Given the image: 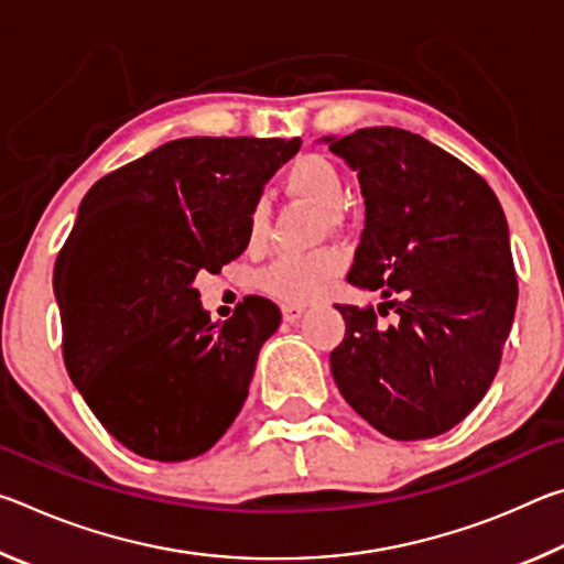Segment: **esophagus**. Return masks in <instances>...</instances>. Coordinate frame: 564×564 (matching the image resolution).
<instances>
[{"mask_svg": "<svg viewBox=\"0 0 564 564\" xmlns=\"http://www.w3.org/2000/svg\"><path fill=\"white\" fill-rule=\"evenodd\" d=\"M281 311H283V321H285V323H295V321H299V318L303 316V311H305V308H303V305L285 303Z\"/></svg>", "mask_w": 564, "mask_h": 564, "instance_id": "esophagus-1", "label": "esophagus"}]
</instances>
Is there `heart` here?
I'll return each mask as SVG.
<instances>
[{"label":"heart","mask_w":564,"mask_h":564,"mask_svg":"<svg viewBox=\"0 0 564 564\" xmlns=\"http://www.w3.org/2000/svg\"><path fill=\"white\" fill-rule=\"evenodd\" d=\"M285 194L301 202L333 212L343 198V176L330 159L321 154H303L285 169ZM265 208L253 206L248 216V238L256 243L265 234ZM343 271V256L338 251L313 253H283L261 273V289L273 299L285 303L316 301L326 285Z\"/></svg>","instance_id":"b5f03b06"}]
</instances>
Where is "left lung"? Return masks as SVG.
<instances>
[{
    "mask_svg": "<svg viewBox=\"0 0 564 564\" xmlns=\"http://www.w3.org/2000/svg\"><path fill=\"white\" fill-rule=\"evenodd\" d=\"M321 141L356 171L366 202L348 283L380 291L378 313H398L378 326L373 308L336 305L346 338L330 352L333 380L393 441L447 433L488 393L512 328L518 279L502 206L470 166L405 129Z\"/></svg>",
    "mask_w": 564,
    "mask_h": 564,
    "instance_id": "1",
    "label": "left lung"
}]
</instances>
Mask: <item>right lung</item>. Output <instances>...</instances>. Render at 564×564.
Segmentation results:
<instances>
[{
	"label": "right lung",
	"mask_w": 564,
	"mask_h": 564,
	"mask_svg": "<svg viewBox=\"0 0 564 564\" xmlns=\"http://www.w3.org/2000/svg\"><path fill=\"white\" fill-rule=\"evenodd\" d=\"M301 139H176L99 178L54 265L64 362L99 423L131 453H206L248 398L281 326L248 295L212 323L196 275L246 251L248 216Z\"/></svg>",
	"instance_id": "obj_1"
}]
</instances>
